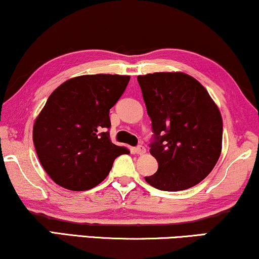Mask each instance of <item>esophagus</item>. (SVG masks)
I'll use <instances>...</instances> for the list:
<instances>
[{
  "mask_svg": "<svg viewBox=\"0 0 259 259\" xmlns=\"http://www.w3.org/2000/svg\"><path fill=\"white\" fill-rule=\"evenodd\" d=\"M134 152H136L137 154H144V153L146 152V149L144 146H142V145L137 146L136 149H134Z\"/></svg>",
  "mask_w": 259,
  "mask_h": 259,
  "instance_id": "obj_1",
  "label": "esophagus"
}]
</instances>
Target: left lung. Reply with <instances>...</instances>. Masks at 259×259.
Here are the masks:
<instances>
[{
    "label": "left lung",
    "instance_id": "obj_1",
    "mask_svg": "<svg viewBox=\"0 0 259 259\" xmlns=\"http://www.w3.org/2000/svg\"><path fill=\"white\" fill-rule=\"evenodd\" d=\"M154 142L158 170L145 177L159 190L179 191L200 183L215 166L223 146V117L206 88L183 72L138 76Z\"/></svg>",
    "mask_w": 259,
    "mask_h": 259
}]
</instances>
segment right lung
I'll use <instances>...</instances> for the list:
<instances>
[{
  "label": "right lung",
  "instance_id": "1",
  "mask_svg": "<svg viewBox=\"0 0 259 259\" xmlns=\"http://www.w3.org/2000/svg\"><path fill=\"white\" fill-rule=\"evenodd\" d=\"M130 76L83 75L60 84L33 126V143L53 182L88 190L108 176L114 159L128 149L112 143L109 109L125 92Z\"/></svg>",
  "mask_w": 259,
  "mask_h": 259
}]
</instances>
